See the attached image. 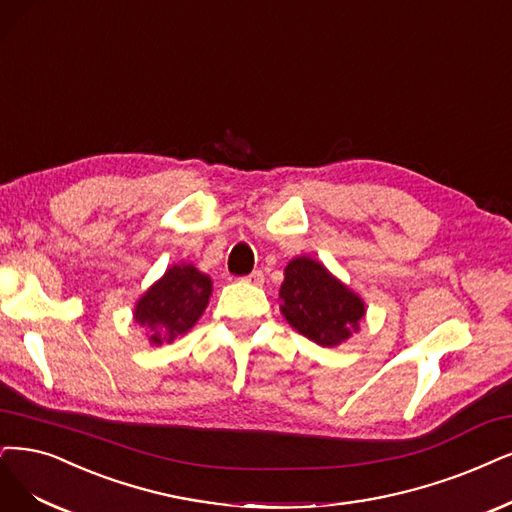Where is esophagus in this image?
<instances>
[{
    "label": "esophagus",
    "instance_id": "esophagus-1",
    "mask_svg": "<svg viewBox=\"0 0 512 512\" xmlns=\"http://www.w3.org/2000/svg\"><path fill=\"white\" fill-rule=\"evenodd\" d=\"M244 280L251 282V285H255V287H261L263 280H266V276H263L261 270H255V272H251L249 276H244Z\"/></svg>",
    "mask_w": 512,
    "mask_h": 512
}]
</instances>
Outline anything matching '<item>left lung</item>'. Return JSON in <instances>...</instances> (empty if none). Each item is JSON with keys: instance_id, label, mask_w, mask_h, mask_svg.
<instances>
[{"instance_id": "obj_1", "label": "left lung", "mask_w": 512, "mask_h": 512, "mask_svg": "<svg viewBox=\"0 0 512 512\" xmlns=\"http://www.w3.org/2000/svg\"><path fill=\"white\" fill-rule=\"evenodd\" d=\"M280 301L291 327L327 348L346 342L365 316L361 297L308 257H297L287 266Z\"/></svg>"}]
</instances>
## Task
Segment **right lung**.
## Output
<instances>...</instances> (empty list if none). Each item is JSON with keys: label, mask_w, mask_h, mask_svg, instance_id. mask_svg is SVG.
<instances>
[{"label": "right lung", "mask_w": 512, "mask_h": 512, "mask_svg": "<svg viewBox=\"0 0 512 512\" xmlns=\"http://www.w3.org/2000/svg\"><path fill=\"white\" fill-rule=\"evenodd\" d=\"M211 278L194 266H173L137 304L135 320L149 327V342L160 346L187 333L211 297Z\"/></svg>", "instance_id": "add662e5"}]
</instances>
